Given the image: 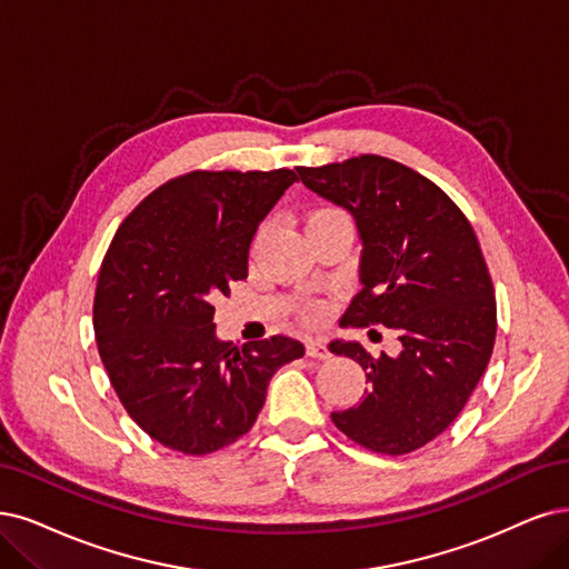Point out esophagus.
I'll return each instance as SVG.
<instances>
[{
  "label": "esophagus",
  "instance_id": "esophagus-1",
  "mask_svg": "<svg viewBox=\"0 0 569 569\" xmlns=\"http://www.w3.org/2000/svg\"><path fill=\"white\" fill-rule=\"evenodd\" d=\"M307 356L309 359H326L328 356V347H326V342L323 340H309L307 342Z\"/></svg>",
  "mask_w": 569,
  "mask_h": 569
}]
</instances>
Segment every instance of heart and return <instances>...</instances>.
I'll use <instances>...</instances> for the list:
<instances>
[{"label":"heart","mask_w":569,"mask_h":569,"mask_svg":"<svg viewBox=\"0 0 569 569\" xmlns=\"http://www.w3.org/2000/svg\"><path fill=\"white\" fill-rule=\"evenodd\" d=\"M340 210L338 208H321V210H317V213L311 216V220L313 218H323V216H338ZM326 317V305H311L309 309H307V319L309 321H321Z\"/></svg>","instance_id":"b5f03b06"}]
</instances>
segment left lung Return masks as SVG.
I'll use <instances>...</instances> for the list:
<instances>
[{
    "label": "left lung",
    "instance_id": "1",
    "mask_svg": "<svg viewBox=\"0 0 569 569\" xmlns=\"http://www.w3.org/2000/svg\"><path fill=\"white\" fill-rule=\"evenodd\" d=\"M298 176L347 208L363 241V288L342 326H387L401 340V353L377 359L359 342H330L368 380L363 401L332 422L380 455L425 448L465 410L495 347V288L476 231L443 189L387 157L300 166Z\"/></svg>",
    "mask_w": 569,
    "mask_h": 569
}]
</instances>
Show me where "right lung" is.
Here are the masks:
<instances>
[{
	"instance_id": "obj_1",
	"label": "right lung",
	"mask_w": 569,
	"mask_h": 569,
	"mask_svg": "<svg viewBox=\"0 0 569 569\" xmlns=\"http://www.w3.org/2000/svg\"><path fill=\"white\" fill-rule=\"evenodd\" d=\"M277 171H192L163 182L121 222L93 300L98 353L121 406L157 443L208 455L256 425L302 342L218 340L210 305L248 277L258 224L296 182Z\"/></svg>"
}]
</instances>
